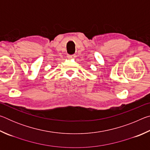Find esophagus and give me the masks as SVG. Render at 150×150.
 <instances>
[{
	"label": "esophagus",
	"instance_id": "obj_1",
	"mask_svg": "<svg viewBox=\"0 0 150 150\" xmlns=\"http://www.w3.org/2000/svg\"><path fill=\"white\" fill-rule=\"evenodd\" d=\"M67 57L69 58V59H72V58L75 59V58L76 57V55H68Z\"/></svg>",
	"mask_w": 150,
	"mask_h": 150
}]
</instances>
